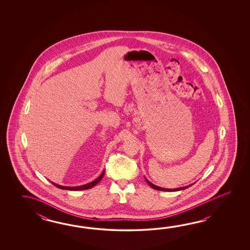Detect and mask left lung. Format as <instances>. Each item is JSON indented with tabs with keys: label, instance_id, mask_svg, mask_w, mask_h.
Segmentation results:
<instances>
[{
	"label": "left lung",
	"instance_id": "8db88e82",
	"mask_svg": "<svg viewBox=\"0 0 250 250\" xmlns=\"http://www.w3.org/2000/svg\"><path fill=\"white\" fill-rule=\"evenodd\" d=\"M145 180H146V181L147 182V184H148L149 186L152 187L154 189H156V190H160V191H179V190H182V189H186V188H189V187L192 186V185L194 184V183H193V184L188 185V186L181 187V188H173V189H171V188H161V187L155 186L154 184L151 183V182H150V181H149L147 179H146V178H145Z\"/></svg>",
	"mask_w": 250,
	"mask_h": 250
}]
</instances>
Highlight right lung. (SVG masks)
<instances>
[{
  "instance_id": "1",
  "label": "right lung",
  "mask_w": 250,
  "mask_h": 250,
  "mask_svg": "<svg viewBox=\"0 0 250 250\" xmlns=\"http://www.w3.org/2000/svg\"><path fill=\"white\" fill-rule=\"evenodd\" d=\"M104 175V170L102 172L101 175L99 176L97 179H96L95 181H92V182H89V183H87V184H85V185H82V186H77V187H65V186H61V185H58V184H56V183H53V185L55 187H57L59 188H61V189H66V190H73V191H78V190H85V189H88V188H93L94 186H96V184L99 182V181H101L102 179H103V177Z\"/></svg>"
}]
</instances>
